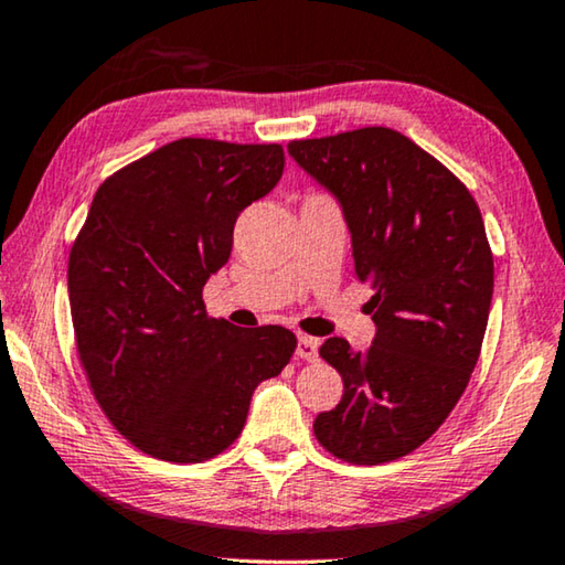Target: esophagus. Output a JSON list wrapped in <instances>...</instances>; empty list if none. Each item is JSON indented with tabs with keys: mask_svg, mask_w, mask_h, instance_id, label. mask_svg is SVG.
I'll return each instance as SVG.
<instances>
[{
	"mask_svg": "<svg viewBox=\"0 0 565 565\" xmlns=\"http://www.w3.org/2000/svg\"><path fill=\"white\" fill-rule=\"evenodd\" d=\"M318 347H321V341L313 339V337H306V333H300L298 337V359L302 362H316L318 359Z\"/></svg>",
	"mask_w": 565,
	"mask_h": 565,
	"instance_id": "34e87169",
	"label": "esophagus"
}]
</instances>
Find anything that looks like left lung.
<instances>
[{
    "instance_id": "8db88e82",
    "label": "left lung",
    "mask_w": 565,
    "mask_h": 565,
    "mask_svg": "<svg viewBox=\"0 0 565 565\" xmlns=\"http://www.w3.org/2000/svg\"><path fill=\"white\" fill-rule=\"evenodd\" d=\"M288 152L339 199L377 323L359 354L341 337L318 349L343 395L316 418V440L359 466L403 459L444 425L477 366L494 290L484 218L444 162L390 127L292 140Z\"/></svg>"
}]
</instances>
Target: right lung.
<instances>
[{"instance_id":"add662e5","label":"right lung","mask_w":565,"mask_h":565,"mask_svg":"<svg viewBox=\"0 0 565 565\" xmlns=\"http://www.w3.org/2000/svg\"><path fill=\"white\" fill-rule=\"evenodd\" d=\"M282 168V145L183 137L106 178L73 239L81 366L106 418L147 456L201 463L226 451L252 392L298 347L282 326L236 329L203 306L236 216Z\"/></svg>"}]
</instances>
